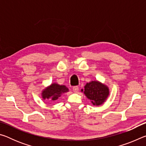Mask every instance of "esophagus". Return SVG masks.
<instances>
[{
  "label": "esophagus",
  "instance_id": "1",
  "mask_svg": "<svg viewBox=\"0 0 146 146\" xmlns=\"http://www.w3.org/2000/svg\"><path fill=\"white\" fill-rule=\"evenodd\" d=\"M78 90H79V88L78 87V86H74V87L73 88V91L75 93H77Z\"/></svg>",
  "mask_w": 146,
  "mask_h": 146
}]
</instances>
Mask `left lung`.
I'll return each mask as SVG.
<instances>
[{
	"mask_svg": "<svg viewBox=\"0 0 146 146\" xmlns=\"http://www.w3.org/2000/svg\"><path fill=\"white\" fill-rule=\"evenodd\" d=\"M84 93L93 105L99 106L104 102L108 97L109 89L98 81H92L84 86Z\"/></svg>",
	"mask_w": 146,
	"mask_h": 146,
	"instance_id": "1",
	"label": "left lung"
}]
</instances>
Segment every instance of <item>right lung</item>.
I'll list each match as a JSON object with an SVG mask.
<instances>
[{"label":"right lung","mask_w":146,"mask_h":146,"mask_svg":"<svg viewBox=\"0 0 146 146\" xmlns=\"http://www.w3.org/2000/svg\"><path fill=\"white\" fill-rule=\"evenodd\" d=\"M67 91H68V89L65 86H60L57 84H53L42 91V97L44 100L49 99L51 102H52L57 100L62 94Z\"/></svg>","instance_id":"add662e5"}]
</instances>
